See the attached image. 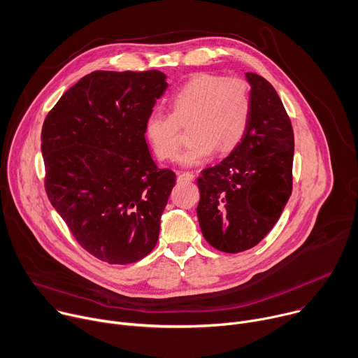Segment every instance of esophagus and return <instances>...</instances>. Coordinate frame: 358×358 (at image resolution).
<instances>
[{
    "instance_id": "34e87169",
    "label": "esophagus",
    "mask_w": 358,
    "mask_h": 358,
    "mask_svg": "<svg viewBox=\"0 0 358 358\" xmlns=\"http://www.w3.org/2000/svg\"><path fill=\"white\" fill-rule=\"evenodd\" d=\"M192 178H194V174L189 171H184V173L178 174V177H177L178 182H189V181H192Z\"/></svg>"
}]
</instances>
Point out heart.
I'll return each mask as SVG.
<instances>
[{
  "mask_svg": "<svg viewBox=\"0 0 358 358\" xmlns=\"http://www.w3.org/2000/svg\"><path fill=\"white\" fill-rule=\"evenodd\" d=\"M170 113H151L145 138L160 160H176L181 147L180 126L189 127L191 143L178 157L182 166H198L214 152H228L242 140L249 120L250 99L239 78L195 75L169 99Z\"/></svg>",
  "mask_w": 358,
  "mask_h": 358,
  "instance_id": "b5f03b06",
  "label": "heart"
}]
</instances>
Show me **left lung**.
<instances>
[{
  "label": "left lung",
  "instance_id": "left-lung-1",
  "mask_svg": "<svg viewBox=\"0 0 358 358\" xmlns=\"http://www.w3.org/2000/svg\"><path fill=\"white\" fill-rule=\"evenodd\" d=\"M250 112L246 131L229 156L196 180V217L207 242L238 253L259 243L278 222L292 194L294 137L273 86L246 72Z\"/></svg>",
  "mask_w": 358,
  "mask_h": 358
}]
</instances>
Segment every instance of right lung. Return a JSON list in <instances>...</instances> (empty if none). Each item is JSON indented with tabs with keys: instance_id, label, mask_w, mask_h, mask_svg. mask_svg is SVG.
<instances>
[{
	"instance_id": "right-lung-1",
	"label": "right lung",
	"mask_w": 358,
	"mask_h": 358,
	"mask_svg": "<svg viewBox=\"0 0 358 358\" xmlns=\"http://www.w3.org/2000/svg\"><path fill=\"white\" fill-rule=\"evenodd\" d=\"M160 71H96L45 119V188L76 241L97 259L133 264L156 246L176 174L159 169L144 124L167 89Z\"/></svg>"
}]
</instances>
